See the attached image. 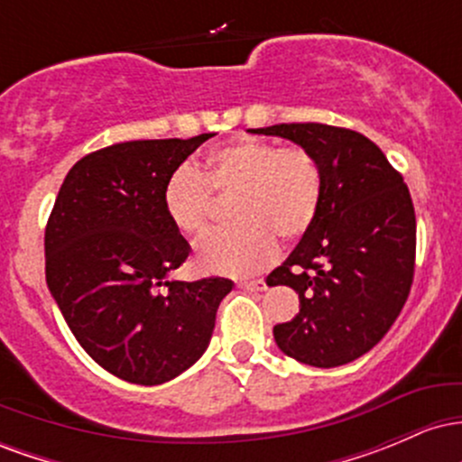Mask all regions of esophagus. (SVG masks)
Here are the masks:
<instances>
[{"mask_svg":"<svg viewBox=\"0 0 462 462\" xmlns=\"http://www.w3.org/2000/svg\"><path fill=\"white\" fill-rule=\"evenodd\" d=\"M238 286H243V289H247V291H264L267 289V282H264V280H241V282H238Z\"/></svg>","mask_w":462,"mask_h":462,"instance_id":"obj_1","label":"esophagus"}]
</instances>
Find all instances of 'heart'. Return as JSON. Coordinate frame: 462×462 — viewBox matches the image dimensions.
Masks as SVG:
<instances>
[{
	"label": "heart",
	"mask_w": 462,
	"mask_h": 462,
	"mask_svg": "<svg viewBox=\"0 0 462 462\" xmlns=\"http://www.w3.org/2000/svg\"><path fill=\"white\" fill-rule=\"evenodd\" d=\"M323 195L317 158L300 145L241 136L215 147L199 169L182 164L167 178L162 208L180 235L201 236L219 199H232L236 227L199 243L195 263L208 273H254L278 254V238L295 241L315 224Z\"/></svg>",
	"instance_id": "1"
}]
</instances>
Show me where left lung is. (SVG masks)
I'll return each instance as SVG.
<instances>
[{"label": "left lung", "mask_w": 462, "mask_h": 462, "mask_svg": "<svg viewBox=\"0 0 462 462\" xmlns=\"http://www.w3.org/2000/svg\"><path fill=\"white\" fill-rule=\"evenodd\" d=\"M249 132L298 143L323 176L315 224L267 278L300 295L298 315L273 328L275 343L312 367L352 363L383 341L411 293L417 221L404 178L360 132L326 124Z\"/></svg>", "instance_id": "8db88e82"}]
</instances>
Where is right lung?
<instances>
[{
  "mask_svg": "<svg viewBox=\"0 0 462 462\" xmlns=\"http://www.w3.org/2000/svg\"><path fill=\"white\" fill-rule=\"evenodd\" d=\"M210 136L87 153L47 219L45 278L58 309L84 352L128 383L162 384L189 369L232 291L227 278L169 280L190 247L164 215V182Z\"/></svg>",
  "mask_w": 462,
  "mask_h": 462,
  "instance_id": "1",
  "label": "right lung"
}]
</instances>
